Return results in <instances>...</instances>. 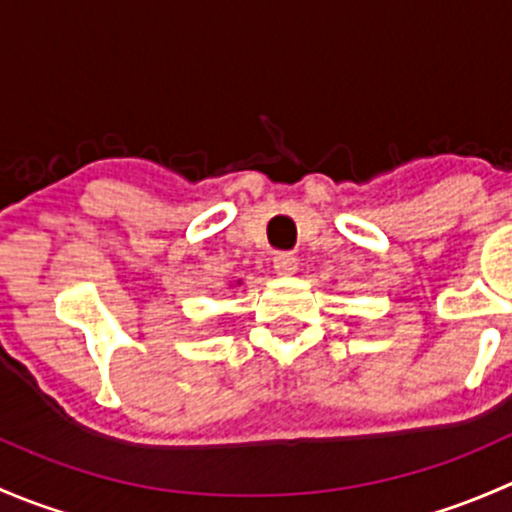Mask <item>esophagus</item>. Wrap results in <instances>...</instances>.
<instances>
[{
	"instance_id": "34e87169",
	"label": "esophagus",
	"mask_w": 512,
	"mask_h": 512,
	"mask_svg": "<svg viewBox=\"0 0 512 512\" xmlns=\"http://www.w3.org/2000/svg\"><path fill=\"white\" fill-rule=\"evenodd\" d=\"M272 265H275L277 275L289 277L297 272V257H294L292 252H277L275 260H272Z\"/></svg>"
}]
</instances>
